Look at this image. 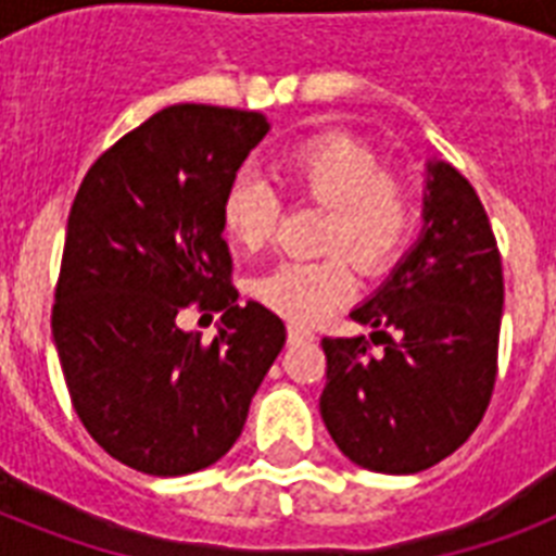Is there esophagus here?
<instances>
[{
  "mask_svg": "<svg viewBox=\"0 0 556 556\" xmlns=\"http://www.w3.org/2000/svg\"><path fill=\"white\" fill-rule=\"evenodd\" d=\"M288 340H291V343H303V340H314V331L305 329V326H296V323H288Z\"/></svg>",
  "mask_w": 556,
  "mask_h": 556,
  "instance_id": "esophagus-1",
  "label": "esophagus"
}]
</instances>
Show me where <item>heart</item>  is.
I'll list each match as a JSON object with an SVG mask.
<instances>
[{"instance_id":"obj_1","label":"heart","mask_w":556,"mask_h":556,"mask_svg":"<svg viewBox=\"0 0 556 556\" xmlns=\"http://www.w3.org/2000/svg\"><path fill=\"white\" fill-rule=\"evenodd\" d=\"M277 178L296 199L326 207L323 260L279 262L253 279V296L291 323H317L355 294L352 258L364 274H380L404 253L418 227V190L409 178L387 173L378 150L352 135H317L288 147L277 159ZM279 204L253 173L227 185L218 222L233 244L260 251L277 225Z\"/></svg>"}]
</instances>
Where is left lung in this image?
I'll return each instance as SVG.
<instances>
[{
    "instance_id": "left-lung-1",
    "label": "left lung",
    "mask_w": 556,
    "mask_h": 556,
    "mask_svg": "<svg viewBox=\"0 0 556 556\" xmlns=\"http://www.w3.org/2000/svg\"><path fill=\"white\" fill-rule=\"evenodd\" d=\"M427 173L421 239L352 312L378 331L323 338V421L375 473H418L456 453L496 383L505 282L491 218L456 167L435 161Z\"/></svg>"
}]
</instances>
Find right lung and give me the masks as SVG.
<instances>
[{
  "label": "right lung",
  "instance_id": "add662e5",
  "mask_svg": "<svg viewBox=\"0 0 556 556\" xmlns=\"http://www.w3.org/2000/svg\"><path fill=\"white\" fill-rule=\"evenodd\" d=\"M265 132L260 112L167 106L112 143L74 195L51 331L83 427L132 470L218 462L286 346L277 314L236 303L218 222ZM190 304L223 312L213 344L177 326Z\"/></svg>",
  "mask_w": 556,
  "mask_h": 556
}]
</instances>
